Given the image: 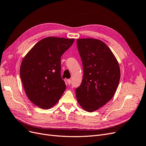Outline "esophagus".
Listing matches in <instances>:
<instances>
[{
    "label": "esophagus",
    "mask_w": 146,
    "mask_h": 146,
    "mask_svg": "<svg viewBox=\"0 0 146 146\" xmlns=\"http://www.w3.org/2000/svg\"><path fill=\"white\" fill-rule=\"evenodd\" d=\"M67 83H68V85H70V84H72V80H71V79H68V80H67Z\"/></svg>",
    "instance_id": "obj_1"
}]
</instances>
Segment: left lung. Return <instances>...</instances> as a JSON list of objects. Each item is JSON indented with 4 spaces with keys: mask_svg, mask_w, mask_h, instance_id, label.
<instances>
[{
    "mask_svg": "<svg viewBox=\"0 0 146 146\" xmlns=\"http://www.w3.org/2000/svg\"><path fill=\"white\" fill-rule=\"evenodd\" d=\"M77 46L84 68L81 85L76 88L78 103L87 111H96L115 94L120 78L118 62L100 40L79 39Z\"/></svg>",
    "mask_w": 146,
    "mask_h": 146,
    "instance_id": "1",
    "label": "left lung"
}]
</instances>
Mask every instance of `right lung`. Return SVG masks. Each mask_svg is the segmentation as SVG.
<instances>
[{"label": "right lung", "mask_w": 146, "mask_h": 146, "mask_svg": "<svg viewBox=\"0 0 146 146\" xmlns=\"http://www.w3.org/2000/svg\"><path fill=\"white\" fill-rule=\"evenodd\" d=\"M74 39L48 37L38 42L25 56L20 78L29 99L48 109L59 101L66 85L61 76V56Z\"/></svg>", "instance_id": "add662e5"}]
</instances>
